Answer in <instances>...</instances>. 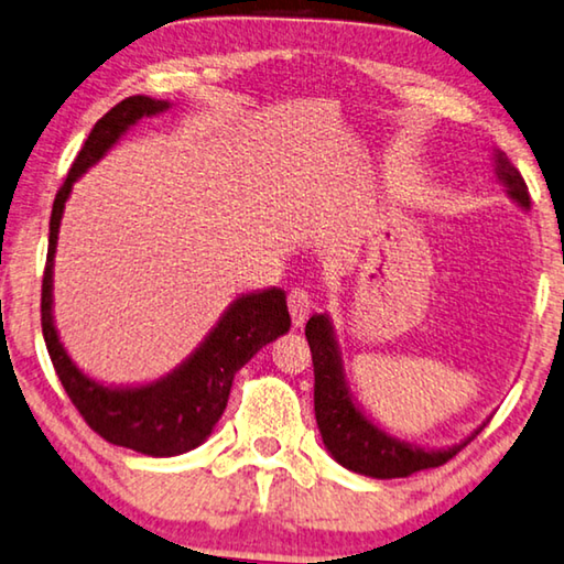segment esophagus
<instances>
[{
    "mask_svg": "<svg viewBox=\"0 0 564 564\" xmlns=\"http://www.w3.org/2000/svg\"><path fill=\"white\" fill-rule=\"evenodd\" d=\"M288 305H290V315H292L294 327L305 325L307 317H310V310H312L310 294H307L305 290L294 288V290L290 292V297H288Z\"/></svg>",
    "mask_w": 564,
    "mask_h": 564,
    "instance_id": "1",
    "label": "esophagus"
}]
</instances>
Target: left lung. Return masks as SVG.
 I'll list each match as a JSON object with an SVG mask.
<instances>
[{
	"instance_id": "obj_1",
	"label": "left lung",
	"mask_w": 564,
	"mask_h": 564,
	"mask_svg": "<svg viewBox=\"0 0 564 564\" xmlns=\"http://www.w3.org/2000/svg\"><path fill=\"white\" fill-rule=\"evenodd\" d=\"M491 169L494 178L505 186L507 196L527 209L530 206L527 184L505 151L494 149ZM305 335L312 350V366H315V419L319 436H323V444L335 462L348 471L370 476V479H403V476L415 471L436 469L462 452L476 433L487 426V421H484L464 441L446 448L419 446L393 436V433L380 429L355 401L330 315L315 312L307 319Z\"/></svg>"
}]
</instances>
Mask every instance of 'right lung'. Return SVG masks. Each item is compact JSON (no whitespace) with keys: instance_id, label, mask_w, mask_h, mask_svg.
<instances>
[{"instance_id":"right-lung-1","label":"right lung","mask_w":564,"mask_h":564,"mask_svg":"<svg viewBox=\"0 0 564 564\" xmlns=\"http://www.w3.org/2000/svg\"><path fill=\"white\" fill-rule=\"evenodd\" d=\"M169 100L131 95L102 116L77 153L50 216L47 264L42 276V335L57 378L93 431L116 446L145 456H178L202 446L227 409L234 376L264 345L290 330L288 294L280 288L241 292L186 360L166 376L135 386H106L90 378L65 350L55 325V254L59 224L73 186L141 118L161 116Z\"/></svg>"}]
</instances>
